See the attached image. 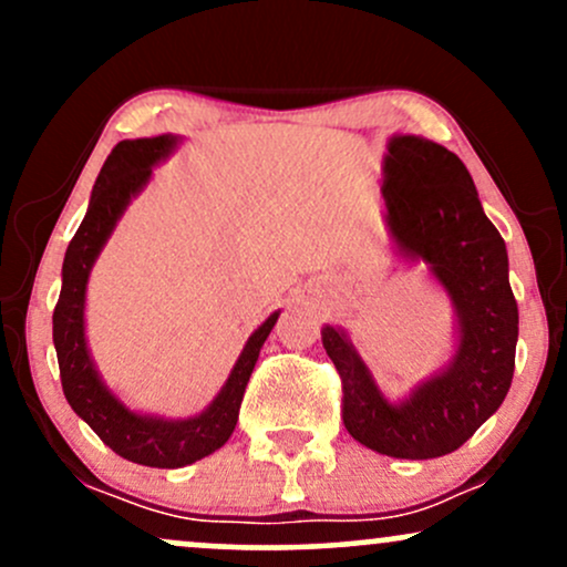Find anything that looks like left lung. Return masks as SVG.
Segmentation results:
<instances>
[{
	"label": "left lung",
	"instance_id": "left-lung-1",
	"mask_svg": "<svg viewBox=\"0 0 567 567\" xmlns=\"http://www.w3.org/2000/svg\"><path fill=\"white\" fill-rule=\"evenodd\" d=\"M381 192L400 256L424 261L451 296L458 349L442 373L389 402L341 328L324 324L322 347L341 375L351 437L392 458H440L458 451L512 386L519 315L509 258L466 165L440 143L394 135Z\"/></svg>",
	"mask_w": 567,
	"mask_h": 567
}]
</instances>
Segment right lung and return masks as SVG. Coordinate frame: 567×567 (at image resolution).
<instances>
[{
    "mask_svg": "<svg viewBox=\"0 0 567 567\" xmlns=\"http://www.w3.org/2000/svg\"><path fill=\"white\" fill-rule=\"evenodd\" d=\"M178 146L175 135L157 138L120 141L112 148L93 186L87 216L69 243L63 258V285L53 311V343L61 368L63 394L71 410L106 442L122 458L133 464L157 466V470H178L194 464L205 455L216 453L231 437L239 419L245 386L261 354L264 341L275 328L279 311L247 338L237 365L216 400L199 415L184 421H167L157 415H143L122 405L101 381L84 341V292H87L90 269L97 252L112 237L116 220L122 218L130 199L152 178V167L165 159Z\"/></svg>",
    "mask_w": 567,
    "mask_h": 567,
    "instance_id": "1",
    "label": "right lung"
}]
</instances>
